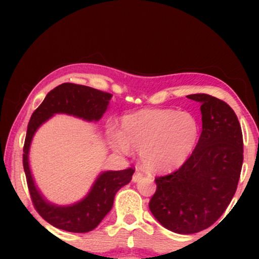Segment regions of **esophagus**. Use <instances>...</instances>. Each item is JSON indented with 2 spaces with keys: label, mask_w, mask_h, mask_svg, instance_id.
Wrapping results in <instances>:
<instances>
[{
  "label": "esophagus",
  "mask_w": 259,
  "mask_h": 259,
  "mask_svg": "<svg viewBox=\"0 0 259 259\" xmlns=\"http://www.w3.org/2000/svg\"><path fill=\"white\" fill-rule=\"evenodd\" d=\"M142 177H144V174H142L141 171H135V173H134V175H133V181H134V183H136V181H139Z\"/></svg>",
  "instance_id": "1"
}]
</instances>
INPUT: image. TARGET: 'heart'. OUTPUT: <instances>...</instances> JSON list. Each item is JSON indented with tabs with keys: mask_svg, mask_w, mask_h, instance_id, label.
<instances>
[{
	"mask_svg": "<svg viewBox=\"0 0 259 259\" xmlns=\"http://www.w3.org/2000/svg\"><path fill=\"white\" fill-rule=\"evenodd\" d=\"M200 136L197 118L187 111L144 108L127 113L120 133H111L112 145L120 152L140 151L144 167L151 171L179 168L194 153Z\"/></svg>",
	"mask_w": 259,
	"mask_h": 259,
	"instance_id": "heart-1",
	"label": "heart"
}]
</instances>
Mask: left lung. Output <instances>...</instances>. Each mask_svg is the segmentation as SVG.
<instances>
[{
  "instance_id": "8db88e82",
  "label": "left lung",
  "mask_w": 259,
  "mask_h": 259,
  "mask_svg": "<svg viewBox=\"0 0 259 259\" xmlns=\"http://www.w3.org/2000/svg\"><path fill=\"white\" fill-rule=\"evenodd\" d=\"M201 103L202 133L194 153L178 170L154 178L150 210L168 230L195 234L221 218L233 200L243 162L241 125L230 106L206 94L189 95Z\"/></svg>"
}]
</instances>
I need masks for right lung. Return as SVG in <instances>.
<instances>
[{
	"label": "right lung",
	"instance_id": "right-lung-1",
	"mask_svg": "<svg viewBox=\"0 0 259 259\" xmlns=\"http://www.w3.org/2000/svg\"><path fill=\"white\" fill-rule=\"evenodd\" d=\"M112 96V94L89 86L64 82L47 94L42 103L32 113L28 124L23 147V167L31 202L45 221L62 230L70 233H88L94 230L111 210L118 190L130 183L135 169L127 168L124 170L105 171L97 178L91 191L84 200L73 206H55L45 201L32 181L28 160L31 139L37 127L55 113H67L90 121L99 120L106 112Z\"/></svg>",
	"mask_w": 259,
	"mask_h": 259
}]
</instances>
